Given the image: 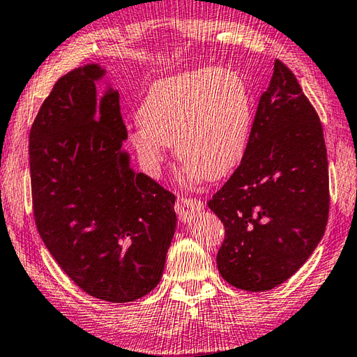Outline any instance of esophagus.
Returning a JSON list of instances; mask_svg holds the SVG:
<instances>
[{"label":"esophagus","mask_w":357,"mask_h":357,"mask_svg":"<svg viewBox=\"0 0 357 357\" xmlns=\"http://www.w3.org/2000/svg\"><path fill=\"white\" fill-rule=\"evenodd\" d=\"M176 213L178 217L183 220V222H189V220L195 215L198 211H201V207H203V203H201L199 199L195 198H184V197H179L176 201Z\"/></svg>","instance_id":"obj_1"}]
</instances>
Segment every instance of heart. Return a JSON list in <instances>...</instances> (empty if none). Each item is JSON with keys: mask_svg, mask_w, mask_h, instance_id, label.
<instances>
[{"mask_svg": "<svg viewBox=\"0 0 357 357\" xmlns=\"http://www.w3.org/2000/svg\"><path fill=\"white\" fill-rule=\"evenodd\" d=\"M129 144L151 174L174 146L187 178L220 181L241 165L250 144L252 101L241 75L199 68L158 81L142 101Z\"/></svg>", "mask_w": 357, "mask_h": 357, "instance_id": "1", "label": "heart"}]
</instances>
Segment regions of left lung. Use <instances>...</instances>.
Returning a JSON list of instances; mask_svg holds the SVG:
<instances>
[{"label":"left lung","instance_id":"1","mask_svg":"<svg viewBox=\"0 0 357 357\" xmlns=\"http://www.w3.org/2000/svg\"><path fill=\"white\" fill-rule=\"evenodd\" d=\"M207 206L225 226L220 275L242 290L265 291L287 281L325 234L329 176L323 128L281 61H275L259 100L243 160Z\"/></svg>","mask_w":357,"mask_h":357}]
</instances>
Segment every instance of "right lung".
<instances>
[{
    "mask_svg": "<svg viewBox=\"0 0 357 357\" xmlns=\"http://www.w3.org/2000/svg\"><path fill=\"white\" fill-rule=\"evenodd\" d=\"M98 63L54 84L29 132L32 207L42 241L90 296L129 303L158 286L176 228L174 195L135 173L120 95L96 101Z\"/></svg>",
    "mask_w": 357,
    "mask_h": 357,
    "instance_id": "add662e5",
    "label": "right lung"
}]
</instances>
